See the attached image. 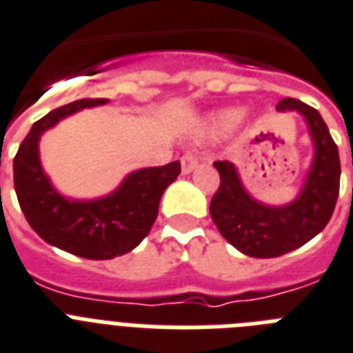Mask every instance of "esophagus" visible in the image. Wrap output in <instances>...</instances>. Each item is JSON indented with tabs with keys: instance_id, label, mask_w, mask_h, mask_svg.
Segmentation results:
<instances>
[{
	"instance_id": "obj_1",
	"label": "esophagus",
	"mask_w": 353,
	"mask_h": 353,
	"mask_svg": "<svg viewBox=\"0 0 353 353\" xmlns=\"http://www.w3.org/2000/svg\"><path fill=\"white\" fill-rule=\"evenodd\" d=\"M197 165V156L194 150H186L181 156V170L183 174H188L196 168Z\"/></svg>"
}]
</instances>
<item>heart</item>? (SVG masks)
<instances>
[{"label":"heart","mask_w":353,"mask_h":353,"mask_svg":"<svg viewBox=\"0 0 353 353\" xmlns=\"http://www.w3.org/2000/svg\"><path fill=\"white\" fill-rule=\"evenodd\" d=\"M223 119H225L226 123H230V121H234V119H237V116H236V114H226V116L223 117Z\"/></svg>","instance_id":"heart-1"}]
</instances>
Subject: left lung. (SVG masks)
<instances>
[{"label": "left lung", "instance_id": "obj_1", "mask_svg": "<svg viewBox=\"0 0 353 353\" xmlns=\"http://www.w3.org/2000/svg\"><path fill=\"white\" fill-rule=\"evenodd\" d=\"M277 110H297L310 127L316 157L301 196L286 206H265L254 201L230 161H216L219 186L210 201L217 230L237 250L250 257H277L296 250L316 237L330 221L339 196L341 161L337 145L319 112L286 97Z\"/></svg>", "mask_w": 353, "mask_h": 353}]
</instances>
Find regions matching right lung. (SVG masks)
Here are the masks:
<instances>
[{
    "label": "right lung",
    "mask_w": 353,
    "mask_h": 353,
    "mask_svg": "<svg viewBox=\"0 0 353 353\" xmlns=\"http://www.w3.org/2000/svg\"><path fill=\"white\" fill-rule=\"evenodd\" d=\"M107 99H77L36 121L14 157V188L28 225L43 241L85 259H114L148 236L163 192L181 174V163L143 168L125 179L112 196L70 201L54 190L43 174L37 141L47 128L85 107Z\"/></svg>",
    "instance_id": "1"
}]
</instances>
